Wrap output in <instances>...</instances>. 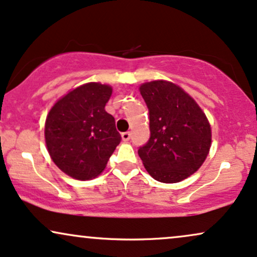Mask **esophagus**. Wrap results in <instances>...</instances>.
<instances>
[{
    "mask_svg": "<svg viewBox=\"0 0 257 257\" xmlns=\"http://www.w3.org/2000/svg\"><path fill=\"white\" fill-rule=\"evenodd\" d=\"M131 132H124V133H122V139H123V141H129L131 140Z\"/></svg>",
    "mask_w": 257,
    "mask_h": 257,
    "instance_id": "1",
    "label": "esophagus"
}]
</instances>
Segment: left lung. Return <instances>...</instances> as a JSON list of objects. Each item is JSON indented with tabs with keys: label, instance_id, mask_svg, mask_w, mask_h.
<instances>
[{
	"label": "left lung",
	"instance_id": "left-lung-1",
	"mask_svg": "<svg viewBox=\"0 0 257 257\" xmlns=\"http://www.w3.org/2000/svg\"><path fill=\"white\" fill-rule=\"evenodd\" d=\"M140 93L150 116V139L138 153L150 175L173 184L199 169L211 145L204 112L184 89L172 82L143 84Z\"/></svg>",
	"mask_w": 257,
	"mask_h": 257
}]
</instances>
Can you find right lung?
Wrapping results in <instances>:
<instances>
[{
	"instance_id": "1",
	"label": "right lung",
	"mask_w": 257,
	"mask_h": 257,
	"mask_svg": "<svg viewBox=\"0 0 257 257\" xmlns=\"http://www.w3.org/2000/svg\"><path fill=\"white\" fill-rule=\"evenodd\" d=\"M112 88L87 83L70 91L52 107L44 137L59 169L77 180H89L105 169L122 140L113 116L105 111Z\"/></svg>"
}]
</instances>
